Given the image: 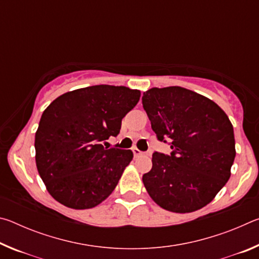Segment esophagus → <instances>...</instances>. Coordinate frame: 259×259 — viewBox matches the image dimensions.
Returning <instances> with one entry per match:
<instances>
[{"label":"esophagus","mask_w":259,"mask_h":259,"mask_svg":"<svg viewBox=\"0 0 259 259\" xmlns=\"http://www.w3.org/2000/svg\"><path fill=\"white\" fill-rule=\"evenodd\" d=\"M133 152H134V155H135V156H140V155H145V153H144V152H142V151H139L137 147H134V148H133Z\"/></svg>","instance_id":"1"}]
</instances>
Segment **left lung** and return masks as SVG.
Instances as JSON below:
<instances>
[{
  "mask_svg": "<svg viewBox=\"0 0 259 259\" xmlns=\"http://www.w3.org/2000/svg\"><path fill=\"white\" fill-rule=\"evenodd\" d=\"M142 103L157 139H171L172 150L153 154L143 176L148 195L168 211L203 208L231 177L236 152L229 116L211 99L181 87L152 88Z\"/></svg>",
  "mask_w": 259,
  "mask_h": 259,
  "instance_id": "left-lung-1",
  "label": "left lung"
}]
</instances>
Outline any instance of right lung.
<instances>
[{
    "label": "right lung",
    "instance_id": "right-lung-1",
    "mask_svg": "<svg viewBox=\"0 0 259 259\" xmlns=\"http://www.w3.org/2000/svg\"><path fill=\"white\" fill-rule=\"evenodd\" d=\"M140 91L93 85L59 96L43 112L35 133V161L48 192L65 207L82 210L106 200L133 160L130 150L105 148Z\"/></svg>",
    "mask_w": 259,
    "mask_h": 259
}]
</instances>
